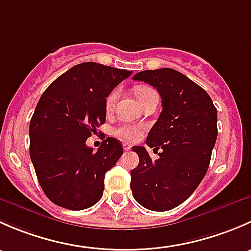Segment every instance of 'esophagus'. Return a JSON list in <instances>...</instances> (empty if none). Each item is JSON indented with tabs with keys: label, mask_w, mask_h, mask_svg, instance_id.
I'll list each match as a JSON object with an SVG mask.
<instances>
[{
	"label": "esophagus",
	"mask_w": 251,
	"mask_h": 251,
	"mask_svg": "<svg viewBox=\"0 0 251 251\" xmlns=\"http://www.w3.org/2000/svg\"><path fill=\"white\" fill-rule=\"evenodd\" d=\"M123 148H124V151H131V148H132V146H131L130 143H124L123 144Z\"/></svg>",
	"instance_id": "34e87169"
}]
</instances>
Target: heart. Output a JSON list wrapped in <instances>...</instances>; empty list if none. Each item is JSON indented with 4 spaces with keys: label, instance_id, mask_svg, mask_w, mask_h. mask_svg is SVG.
<instances>
[{
    "label": "heart",
    "instance_id": "heart-1",
    "mask_svg": "<svg viewBox=\"0 0 251 251\" xmlns=\"http://www.w3.org/2000/svg\"><path fill=\"white\" fill-rule=\"evenodd\" d=\"M154 92H155V91L151 87H148V86H138L135 90V95L140 103L143 102L149 95H151V93ZM116 98H118V91L115 90L109 93V96H108L107 100H105V109L108 111L113 109L114 104H115L116 102ZM114 133H115L119 138H121V140L124 141L135 142L141 137L142 127L141 126L133 125V124H123V125L118 126V127L115 128Z\"/></svg>",
    "mask_w": 251,
    "mask_h": 251
}]
</instances>
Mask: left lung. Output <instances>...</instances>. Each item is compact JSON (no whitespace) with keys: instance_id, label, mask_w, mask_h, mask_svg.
<instances>
[{"instance_id":"8db88e82","label":"left lung","mask_w":251,"mask_h":251,"mask_svg":"<svg viewBox=\"0 0 251 251\" xmlns=\"http://www.w3.org/2000/svg\"><path fill=\"white\" fill-rule=\"evenodd\" d=\"M156 88L163 110L147 136L159 153L151 161L144 147H132L140 163L131 171L135 201L168 211L191 197L204 178L217 137V110L206 91L170 68L144 70L132 77Z\"/></svg>"}]
</instances>
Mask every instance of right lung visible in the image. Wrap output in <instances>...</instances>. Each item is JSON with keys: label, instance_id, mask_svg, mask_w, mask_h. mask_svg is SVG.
<instances>
[{"label": "right lung", "instance_id": "right-lung-1", "mask_svg": "<svg viewBox=\"0 0 251 251\" xmlns=\"http://www.w3.org/2000/svg\"><path fill=\"white\" fill-rule=\"evenodd\" d=\"M131 72L81 63L46 88L30 120V158L42 191L52 203L83 210L100 201L105 173L123 155L108 137L97 151L86 146L105 123V100Z\"/></svg>", "mask_w": 251, "mask_h": 251}]
</instances>
